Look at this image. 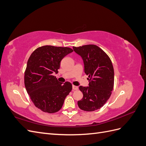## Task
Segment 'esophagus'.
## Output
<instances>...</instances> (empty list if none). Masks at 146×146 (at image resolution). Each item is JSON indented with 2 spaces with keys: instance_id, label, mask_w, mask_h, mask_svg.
Segmentation results:
<instances>
[{
  "instance_id": "esophagus-1",
  "label": "esophagus",
  "mask_w": 146,
  "mask_h": 146,
  "mask_svg": "<svg viewBox=\"0 0 146 146\" xmlns=\"http://www.w3.org/2000/svg\"><path fill=\"white\" fill-rule=\"evenodd\" d=\"M78 90V87L75 86V85H72V90Z\"/></svg>"
}]
</instances>
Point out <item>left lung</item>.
Listing matches in <instances>:
<instances>
[{
    "instance_id": "left-lung-1",
    "label": "left lung",
    "mask_w": 146,
    "mask_h": 146,
    "mask_svg": "<svg viewBox=\"0 0 146 146\" xmlns=\"http://www.w3.org/2000/svg\"><path fill=\"white\" fill-rule=\"evenodd\" d=\"M83 61L84 70L88 76L89 86H79L83 94L78 106L86 111L100 109L111 94L114 86V69L111 61L100 47L93 44L73 47Z\"/></svg>"
}]
</instances>
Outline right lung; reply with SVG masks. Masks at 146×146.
I'll return each instance as SVG.
<instances>
[{
    "label": "right lung",
    "instance_id": "add662e5",
    "mask_svg": "<svg viewBox=\"0 0 146 146\" xmlns=\"http://www.w3.org/2000/svg\"><path fill=\"white\" fill-rule=\"evenodd\" d=\"M72 52L69 47L44 46L36 48L29 57L24 75L25 86L31 100L41 111H58L71 91V83L58 82L54 74L58 72L62 59Z\"/></svg>",
    "mask_w": 146,
    "mask_h": 146
}]
</instances>
